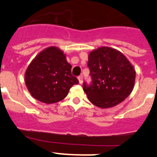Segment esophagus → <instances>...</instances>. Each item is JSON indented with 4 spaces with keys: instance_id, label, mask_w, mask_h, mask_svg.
I'll list each match as a JSON object with an SVG mask.
<instances>
[{
    "instance_id": "1",
    "label": "esophagus",
    "mask_w": 157,
    "mask_h": 157,
    "mask_svg": "<svg viewBox=\"0 0 157 157\" xmlns=\"http://www.w3.org/2000/svg\"><path fill=\"white\" fill-rule=\"evenodd\" d=\"M78 80H79V83L81 84L82 83H83V77H82V76H80V77H78Z\"/></svg>"
}]
</instances>
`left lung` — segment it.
<instances>
[{
    "label": "left lung",
    "mask_w": 157,
    "mask_h": 157,
    "mask_svg": "<svg viewBox=\"0 0 157 157\" xmlns=\"http://www.w3.org/2000/svg\"><path fill=\"white\" fill-rule=\"evenodd\" d=\"M91 84L83 89L89 101L99 108L113 107L128 98L134 88L135 70L124 54L109 47L93 50L88 56Z\"/></svg>",
    "instance_id": "obj_1"
}]
</instances>
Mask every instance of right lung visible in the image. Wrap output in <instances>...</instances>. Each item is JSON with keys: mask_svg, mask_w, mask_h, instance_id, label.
Instances as JSON below:
<instances>
[{"mask_svg": "<svg viewBox=\"0 0 157 157\" xmlns=\"http://www.w3.org/2000/svg\"><path fill=\"white\" fill-rule=\"evenodd\" d=\"M63 51L49 47L40 52L26 69L25 82L33 98L47 104L66 97L70 89L79 83L71 73Z\"/></svg>", "mask_w": 157, "mask_h": 157, "instance_id": "right-lung-1", "label": "right lung"}]
</instances>
